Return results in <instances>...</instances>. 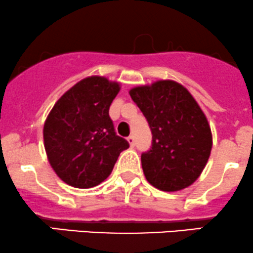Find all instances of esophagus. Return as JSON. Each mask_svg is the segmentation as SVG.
Wrapping results in <instances>:
<instances>
[{
    "label": "esophagus",
    "mask_w": 253,
    "mask_h": 253,
    "mask_svg": "<svg viewBox=\"0 0 253 253\" xmlns=\"http://www.w3.org/2000/svg\"><path fill=\"white\" fill-rule=\"evenodd\" d=\"M127 140H128L129 145H131V147H133V145H134V137H133V135H129V137L127 138Z\"/></svg>",
    "instance_id": "obj_1"
}]
</instances>
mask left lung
<instances>
[{
	"instance_id": "1",
	"label": "left lung",
	"mask_w": 253,
	"mask_h": 253,
	"mask_svg": "<svg viewBox=\"0 0 253 253\" xmlns=\"http://www.w3.org/2000/svg\"><path fill=\"white\" fill-rule=\"evenodd\" d=\"M129 95L147 119L153 143L142 154L151 185L178 191L193 184L206 166L212 134L206 116L185 87L171 80L132 88Z\"/></svg>"
}]
</instances>
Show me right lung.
<instances>
[{
    "label": "right lung",
    "instance_id": "add662e5",
    "mask_svg": "<svg viewBox=\"0 0 253 253\" xmlns=\"http://www.w3.org/2000/svg\"><path fill=\"white\" fill-rule=\"evenodd\" d=\"M120 84L102 76L78 82L58 99L43 126L47 158L58 177L81 189L109 177L120 153L129 147L116 134L109 108Z\"/></svg>",
    "mask_w": 253,
    "mask_h": 253
}]
</instances>
